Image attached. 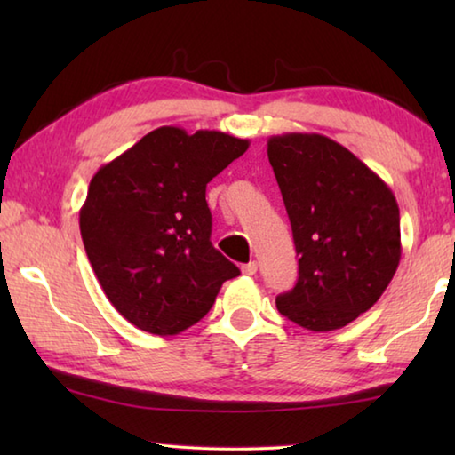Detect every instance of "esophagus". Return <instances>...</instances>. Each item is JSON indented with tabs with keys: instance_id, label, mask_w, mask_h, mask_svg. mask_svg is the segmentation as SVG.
<instances>
[{
	"instance_id": "obj_1",
	"label": "esophagus",
	"mask_w": 455,
	"mask_h": 455,
	"mask_svg": "<svg viewBox=\"0 0 455 455\" xmlns=\"http://www.w3.org/2000/svg\"><path fill=\"white\" fill-rule=\"evenodd\" d=\"M243 275H255L257 273V260H251V263H246L241 267Z\"/></svg>"
}]
</instances>
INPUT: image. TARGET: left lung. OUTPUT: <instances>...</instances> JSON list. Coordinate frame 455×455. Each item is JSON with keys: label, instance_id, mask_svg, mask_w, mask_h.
<instances>
[{"label": "left lung", "instance_id": "obj_1", "mask_svg": "<svg viewBox=\"0 0 455 455\" xmlns=\"http://www.w3.org/2000/svg\"><path fill=\"white\" fill-rule=\"evenodd\" d=\"M267 154L299 255L297 284L276 297V309L317 333L341 329L371 309L397 271V200L355 154L323 134L271 136Z\"/></svg>", "mask_w": 455, "mask_h": 455}]
</instances>
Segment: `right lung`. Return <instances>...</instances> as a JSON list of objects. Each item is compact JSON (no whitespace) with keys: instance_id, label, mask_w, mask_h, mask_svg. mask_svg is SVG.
<instances>
[{"instance_id":"1","label":"right lung","mask_w":455,"mask_h":455,"mask_svg":"<svg viewBox=\"0 0 455 455\" xmlns=\"http://www.w3.org/2000/svg\"><path fill=\"white\" fill-rule=\"evenodd\" d=\"M249 148L219 130L163 126L92 176L84 249L108 301L134 327L179 335L238 268L211 243L206 184Z\"/></svg>"}]
</instances>
